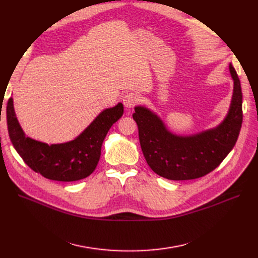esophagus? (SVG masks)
Masks as SVG:
<instances>
[{"label": "esophagus", "instance_id": "esophagus-1", "mask_svg": "<svg viewBox=\"0 0 258 258\" xmlns=\"http://www.w3.org/2000/svg\"><path fill=\"white\" fill-rule=\"evenodd\" d=\"M139 102V96L136 93H128L124 96V99H122V103H124V106L128 109L133 108L134 106L137 105V103Z\"/></svg>", "mask_w": 258, "mask_h": 258}]
</instances>
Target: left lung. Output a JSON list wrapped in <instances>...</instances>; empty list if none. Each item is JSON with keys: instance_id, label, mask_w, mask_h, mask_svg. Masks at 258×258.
<instances>
[{"instance_id": "1", "label": "left lung", "mask_w": 258, "mask_h": 258, "mask_svg": "<svg viewBox=\"0 0 258 258\" xmlns=\"http://www.w3.org/2000/svg\"><path fill=\"white\" fill-rule=\"evenodd\" d=\"M229 69L234 82L230 108L213 129L177 136L149 108H134L132 116L139 127L142 151L156 174L171 180L199 178L217 168L233 149L242 124V93L234 67L230 64Z\"/></svg>"}]
</instances>
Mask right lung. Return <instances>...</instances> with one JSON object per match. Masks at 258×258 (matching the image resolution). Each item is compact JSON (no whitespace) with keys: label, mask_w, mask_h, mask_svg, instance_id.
Returning <instances> with one entry per match:
<instances>
[{"label":"right lung","mask_w":258,"mask_h":258,"mask_svg":"<svg viewBox=\"0 0 258 258\" xmlns=\"http://www.w3.org/2000/svg\"><path fill=\"white\" fill-rule=\"evenodd\" d=\"M122 113L124 106L118 103L103 110L75 140L48 145L25 136L16 116L12 97L6 107L9 138L17 152L34 172L58 181L80 180L93 172L107 133Z\"/></svg>","instance_id":"obj_1"}]
</instances>
